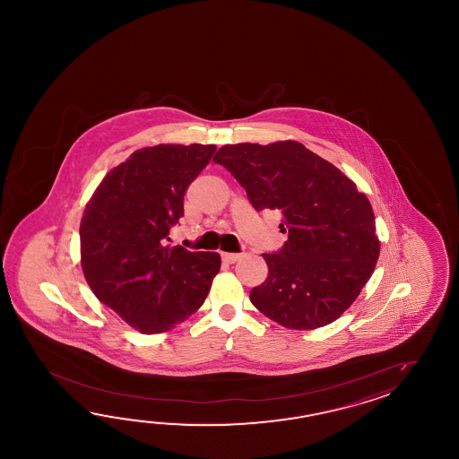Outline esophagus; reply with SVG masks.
Wrapping results in <instances>:
<instances>
[{"label": "esophagus", "mask_w": 459, "mask_h": 459, "mask_svg": "<svg viewBox=\"0 0 459 459\" xmlns=\"http://www.w3.org/2000/svg\"><path fill=\"white\" fill-rule=\"evenodd\" d=\"M221 259H223L226 264H234L236 261L241 259V254L223 253L221 254Z\"/></svg>", "instance_id": "34e87169"}]
</instances>
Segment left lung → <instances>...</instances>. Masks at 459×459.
<instances>
[{
	"mask_svg": "<svg viewBox=\"0 0 459 459\" xmlns=\"http://www.w3.org/2000/svg\"><path fill=\"white\" fill-rule=\"evenodd\" d=\"M213 160L231 172L255 212L281 213V231L289 236L281 249L263 254L269 275L251 290L254 307L292 330L334 322L356 300L379 257L368 196L295 141L228 144Z\"/></svg>",
	"mask_w": 459,
	"mask_h": 459,
	"instance_id": "obj_1",
	"label": "left lung"
}]
</instances>
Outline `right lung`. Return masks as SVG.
Wrapping results in <instances>:
<instances>
[{"instance_id":"right-lung-1","label":"right lung","mask_w":459,"mask_h":459,"mask_svg":"<svg viewBox=\"0 0 459 459\" xmlns=\"http://www.w3.org/2000/svg\"><path fill=\"white\" fill-rule=\"evenodd\" d=\"M213 144H159L133 152L90 198L80 223L82 269L98 300L144 334L167 332L205 302L221 259L172 247L184 195Z\"/></svg>"}]
</instances>
